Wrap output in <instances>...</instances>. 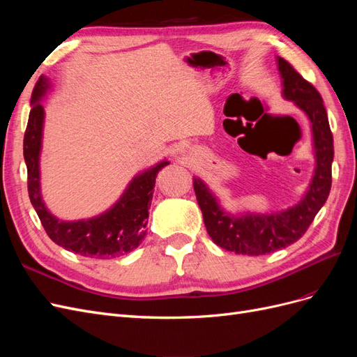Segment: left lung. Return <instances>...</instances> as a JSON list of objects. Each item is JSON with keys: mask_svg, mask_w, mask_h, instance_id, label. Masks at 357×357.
Wrapping results in <instances>:
<instances>
[{"mask_svg": "<svg viewBox=\"0 0 357 357\" xmlns=\"http://www.w3.org/2000/svg\"><path fill=\"white\" fill-rule=\"evenodd\" d=\"M278 70L283 77L284 98L304 110L312 125L317 165L305 198L277 214L234 218L220 210L208 188L193 177V189L211 240L225 250L238 255L261 256L296 243L307 232L331 192L333 137L321 96L286 59L278 58Z\"/></svg>", "mask_w": 357, "mask_h": 357, "instance_id": "obj_1", "label": "left lung"}]
</instances>
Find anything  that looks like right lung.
Returning a JSON list of instances; mask_svg holds the SVG:
<instances>
[{
    "label": "right lung",
    "mask_w": 357,
    "mask_h": 357,
    "mask_svg": "<svg viewBox=\"0 0 357 357\" xmlns=\"http://www.w3.org/2000/svg\"><path fill=\"white\" fill-rule=\"evenodd\" d=\"M47 89V82L40 77L32 91V107L24 137V158L28 169V193L32 207L46 234L53 243L66 250L86 257H116L134 250L144 240L150 201L153 197L155 180L160 168L169 162L164 160L137 176L128 186L122 198L107 213L89 220L62 222L52 215L40 195L38 156L41 149V132L45 110L40 98Z\"/></svg>",
    "instance_id": "add662e5"
}]
</instances>
